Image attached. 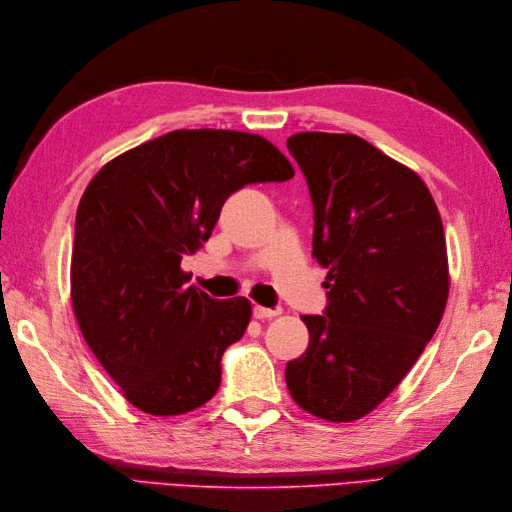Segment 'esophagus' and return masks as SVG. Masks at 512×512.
<instances>
[{
	"label": "esophagus",
	"mask_w": 512,
	"mask_h": 512,
	"mask_svg": "<svg viewBox=\"0 0 512 512\" xmlns=\"http://www.w3.org/2000/svg\"><path fill=\"white\" fill-rule=\"evenodd\" d=\"M255 319H273L277 314H281V308H264V306H255L253 308Z\"/></svg>",
	"instance_id": "34e87169"
}]
</instances>
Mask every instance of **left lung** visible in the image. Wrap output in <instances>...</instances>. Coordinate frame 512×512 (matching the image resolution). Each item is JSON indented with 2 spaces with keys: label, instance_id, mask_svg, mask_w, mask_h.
I'll list each match as a JSON object with an SVG mask.
<instances>
[{
  "label": "left lung",
  "instance_id": "left-lung-1",
  "mask_svg": "<svg viewBox=\"0 0 512 512\" xmlns=\"http://www.w3.org/2000/svg\"><path fill=\"white\" fill-rule=\"evenodd\" d=\"M286 145L314 206L312 257L328 268V306L301 317L310 345L286 365V385L312 416L352 422L398 387L438 330L444 228L418 173L367 140L303 132Z\"/></svg>",
  "mask_w": 512,
  "mask_h": 512
}]
</instances>
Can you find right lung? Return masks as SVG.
<instances>
[{"mask_svg": "<svg viewBox=\"0 0 512 512\" xmlns=\"http://www.w3.org/2000/svg\"><path fill=\"white\" fill-rule=\"evenodd\" d=\"M295 169L257 134L176 129L96 173L76 211L70 290L83 339L125 398L180 416L215 396L222 354L250 321L244 297L213 299L180 268L228 195Z\"/></svg>", "mask_w": 512, "mask_h": 512, "instance_id": "right-lung-1", "label": "right lung"}]
</instances>
